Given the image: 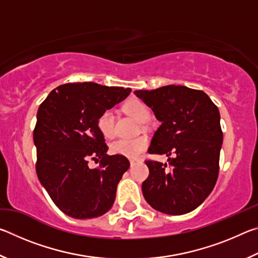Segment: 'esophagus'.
Segmentation results:
<instances>
[{
	"label": "esophagus",
	"mask_w": 258,
	"mask_h": 258,
	"mask_svg": "<svg viewBox=\"0 0 258 258\" xmlns=\"http://www.w3.org/2000/svg\"><path fill=\"white\" fill-rule=\"evenodd\" d=\"M130 164H131V166H134L135 164H137V161H135V160H130Z\"/></svg>",
	"instance_id": "1"
}]
</instances>
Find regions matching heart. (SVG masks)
<instances>
[{
  "instance_id": "heart-1",
  "label": "heart",
  "mask_w": 258,
  "mask_h": 258,
  "mask_svg": "<svg viewBox=\"0 0 258 258\" xmlns=\"http://www.w3.org/2000/svg\"><path fill=\"white\" fill-rule=\"evenodd\" d=\"M124 110L128 113L131 117L143 123L149 118V109L139 99H132L124 104ZM98 128L104 138L111 139L115 135V116L111 110H104L97 120ZM149 146V139L146 135H140V137L133 139H118L111 143L110 151L113 155L124 156L127 158H138L141 152L145 151Z\"/></svg>"
}]
</instances>
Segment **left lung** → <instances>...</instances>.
<instances>
[{"label": "left lung", "instance_id": "obj_1", "mask_svg": "<svg viewBox=\"0 0 258 258\" xmlns=\"http://www.w3.org/2000/svg\"><path fill=\"white\" fill-rule=\"evenodd\" d=\"M134 94L161 121L148 152L166 155L169 165L146 160L149 176L142 183L145 199L169 215L194 211L213 191L218 177L223 142L218 108L203 91L182 85Z\"/></svg>", "mask_w": 258, "mask_h": 258}]
</instances>
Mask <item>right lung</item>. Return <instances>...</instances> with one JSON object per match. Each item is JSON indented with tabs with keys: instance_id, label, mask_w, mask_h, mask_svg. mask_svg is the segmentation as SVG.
I'll return each mask as SVG.
<instances>
[{
	"instance_id": "1",
	"label": "right lung",
	"mask_w": 258,
	"mask_h": 258,
	"mask_svg": "<svg viewBox=\"0 0 258 258\" xmlns=\"http://www.w3.org/2000/svg\"><path fill=\"white\" fill-rule=\"evenodd\" d=\"M131 91L92 82L68 83L52 90L38 108L33 134L37 177L66 215L94 218L112 207L130 161L124 156L107 155L97 120ZM90 159H100L98 168L88 167Z\"/></svg>"
}]
</instances>
